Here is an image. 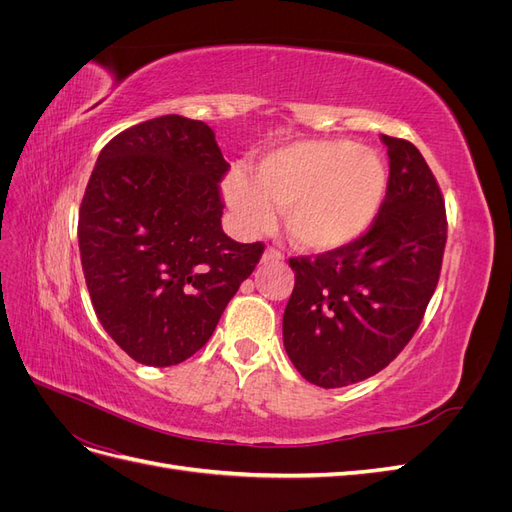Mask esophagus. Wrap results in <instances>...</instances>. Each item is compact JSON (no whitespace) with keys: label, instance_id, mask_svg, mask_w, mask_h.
<instances>
[{"label":"esophagus","instance_id":"obj_1","mask_svg":"<svg viewBox=\"0 0 512 512\" xmlns=\"http://www.w3.org/2000/svg\"><path fill=\"white\" fill-rule=\"evenodd\" d=\"M280 260H284V254L273 250V247H267L265 254H262V262H280Z\"/></svg>","mask_w":512,"mask_h":512}]
</instances>
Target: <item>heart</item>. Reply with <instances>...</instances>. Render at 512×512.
I'll return each mask as SVG.
<instances>
[{"mask_svg":"<svg viewBox=\"0 0 512 512\" xmlns=\"http://www.w3.org/2000/svg\"><path fill=\"white\" fill-rule=\"evenodd\" d=\"M389 185L374 149L350 141H301L262 158L254 179L232 170L224 200L243 232L271 226L284 209L290 239L307 252H331L359 239L376 220Z\"/></svg>","mask_w":512,"mask_h":512,"instance_id":"b5f03b06","label":"heart"}]
</instances>
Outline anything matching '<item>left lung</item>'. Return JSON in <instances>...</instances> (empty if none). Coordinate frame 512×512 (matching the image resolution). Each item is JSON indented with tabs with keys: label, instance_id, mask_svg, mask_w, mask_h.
Listing matches in <instances>:
<instances>
[{
	"label": "left lung",
	"instance_id": "8db88e82",
	"mask_svg": "<svg viewBox=\"0 0 512 512\" xmlns=\"http://www.w3.org/2000/svg\"><path fill=\"white\" fill-rule=\"evenodd\" d=\"M380 138L389 185L374 224L316 260L290 258L284 348L299 374L322 389L389 365L421 324L442 269L446 213L436 177L412 143Z\"/></svg>",
	"mask_w": 512,
	"mask_h": 512
}]
</instances>
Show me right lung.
<instances>
[{
	"instance_id": "right-lung-1",
	"label": "right lung",
	"mask_w": 512,
	"mask_h": 512,
	"mask_svg": "<svg viewBox=\"0 0 512 512\" xmlns=\"http://www.w3.org/2000/svg\"><path fill=\"white\" fill-rule=\"evenodd\" d=\"M228 170L205 121L164 115L117 134L79 211V250L104 331L136 363H183L213 335L265 245L222 230Z\"/></svg>"
}]
</instances>
